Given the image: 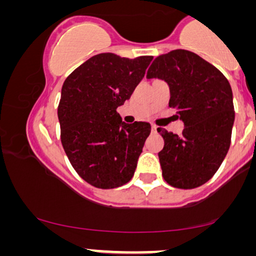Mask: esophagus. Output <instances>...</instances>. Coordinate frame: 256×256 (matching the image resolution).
I'll list each match as a JSON object with an SVG mask.
<instances>
[{
	"label": "esophagus",
	"instance_id": "1",
	"mask_svg": "<svg viewBox=\"0 0 256 256\" xmlns=\"http://www.w3.org/2000/svg\"><path fill=\"white\" fill-rule=\"evenodd\" d=\"M150 128H152V132H156V130H158V126H156V125L152 124V126H150Z\"/></svg>",
	"mask_w": 256,
	"mask_h": 256
}]
</instances>
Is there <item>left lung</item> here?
<instances>
[{
    "label": "left lung",
    "instance_id": "left-lung-1",
    "mask_svg": "<svg viewBox=\"0 0 256 256\" xmlns=\"http://www.w3.org/2000/svg\"><path fill=\"white\" fill-rule=\"evenodd\" d=\"M167 82L169 106L183 123L182 136L158 128L164 146L159 160L164 181L180 189L197 188L220 167L234 123L232 89L214 64L196 53L174 50L154 59L147 78Z\"/></svg>",
    "mask_w": 256,
    "mask_h": 256
}]
</instances>
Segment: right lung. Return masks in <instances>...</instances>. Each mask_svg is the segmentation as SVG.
<instances>
[{
  "mask_svg": "<svg viewBox=\"0 0 256 256\" xmlns=\"http://www.w3.org/2000/svg\"><path fill=\"white\" fill-rule=\"evenodd\" d=\"M152 59L100 53L64 82L58 106L61 144L78 174L96 188H117L134 174L150 125L124 123L116 110L131 97Z\"/></svg>",
  "mask_w": 256,
  "mask_h": 256,
  "instance_id": "add662e5",
  "label": "right lung"
}]
</instances>
